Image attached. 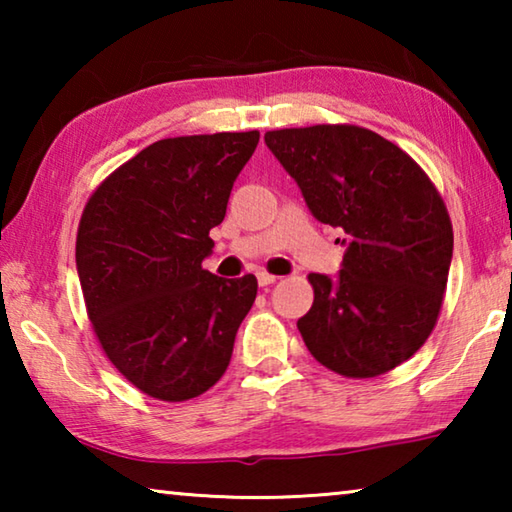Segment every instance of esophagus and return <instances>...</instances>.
<instances>
[{
	"label": "esophagus",
	"mask_w": 512,
	"mask_h": 512,
	"mask_svg": "<svg viewBox=\"0 0 512 512\" xmlns=\"http://www.w3.org/2000/svg\"><path fill=\"white\" fill-rule=\"evenodd\" d=\"M275 282H277L275 275L266 273V271H259L257 273V284H259V287H271V284H275Z\"/></svg>",
	"instance_id": "1"
}]
</instances>
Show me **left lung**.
Wrapping results in <instances>:
<instances>
[{"label": "left lung", "mask_w": 512, "mask_h": 512, "mask_svg": "<svg viewBox=\"0 0 512 512\" xmlns=\"http://www.w3.org/2000/svg\"><path fill=\"white\" fill-rule=\"evenodd\" d=\"M320 223L343 230V264L311 273L314 305L298 320L325 368L377 377L413 357L438 320L454 253L443 198L400 146L359 126L264 135Z\"/></svg>", "instance_id": "1"}]
</instances>
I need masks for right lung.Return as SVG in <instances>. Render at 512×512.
Returning a JSON list of instances; mask_svg holds the SVG:
<instances>
[{"mask_svg": "<svg viewBox=\"0 0 512 512\" xmlns=\"http://www.w3.org/2000/svg\"><path fill=\"white\" fill-rule=\"evenodd\" d=\"M259 133L160 140L108 176L76 237L85 307L121 375L164 402L192 400L228 368L257 277L201 266Z\"/></svg>", "mask_w": 512, "mask_h": 512, "instance_id": "add662e5", "label": "right lung"}]
</instances>
